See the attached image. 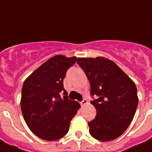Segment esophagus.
I'll return each mask as SVG.
<instances>
[{"label":"esophagus","instance_id":"34e87169","mask_svg":"<svg viewBox=\"0 0 152 152\" xmlns=\"http://www.w3.org/2000/svg\"><path fill=\"white\" fill-rule=\"evenodd\" d=\"M86 103H87V99H83V101L80 102L81 105H86Z\"/></svg>","mask_w":152,"mask_h":152}]
</instances>
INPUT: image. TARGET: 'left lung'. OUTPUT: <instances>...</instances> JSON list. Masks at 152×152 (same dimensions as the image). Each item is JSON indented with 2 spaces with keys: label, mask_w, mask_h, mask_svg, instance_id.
Here are the masks:
<instances>
[{
  "label": "left lung",
  "mask_w": 152,
  "mask_h": 152,
  "mask_svg": "<svg viewBox=\"0 0 152 152\" xmlns=\"http://www.w3.org/2000/svg\"><path fill=\"white\" fill-rule=\"evenodd\" d=\"M78 65L90 82L91 101L96 118L89 122V133L101 142L112 141L127 129L138 106L134 82L112 60L103 57L78 58Z\"/></svg>",
  "instance_id": "8db88e82"
}]
</instances>
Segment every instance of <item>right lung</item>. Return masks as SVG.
Segmentation results:
<instances>
[{"instance_id":"right-lung-1","label":"right lung","mask_w":152,"mask_h":152,"mask_svg":"<svg viewBox=\"0 0 152 152\" xmlns=\"http://www.w3.org/2000/svg\"><path fill=\"white\" fill-rule=\"evenodd\" d=\"M76 57L57 55L43 63L23 83L22 114L29 129L46 141H56L68 132L80 104L69 99L63 80ZM64 93V97L60 96Z\"/></svg>"}]
</instances>
